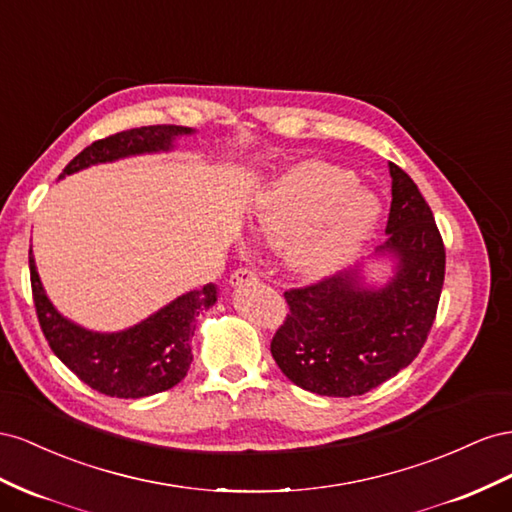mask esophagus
Instances as JSON below:
<instances>
[{
  "label": "esophagus",
  "instance_id": "obj_1",
  "mask_svg": "<svg viewBox=\"0 0 512 512\" xmlns=\"http://www.w3.org/2000/svg\"><path fill=\"white\" fill-rule=\"evenodd\" d=\"M251 281H257V274L253 270H248V268H238L236 272L229 276V285L231 287H240V285L251 283Z\"/></svg>",
  "mask_w": 512,
  "mask_h": 512
}]
</instances>
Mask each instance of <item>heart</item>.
I'll use <instances>...</instances> for the list:
<instances>
[{
	"instance_id": "1",
	"label": "heart",
	"mask_w": 512,
	"mask_h": 512,
	"mask_svg": "<svg viewBox=\"0 0 512 512\" xmlns=\"http://www.w3.org/2000/svg\"><path fill=\"white\" fill-rule=\"evenodd\" d=\"M358 178L343 167L302 163L261 197V233L289 242L287 261L302 276H321L343 266L371 238L377 201L356 191Z\"/></svg>"
}]
</instances>
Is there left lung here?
Wrapping results in <instances>:
<instances>
[{
	"label": "left lung",
	"mask_w": 512,
	"mask_h": 512,
	"mask_svg": "<svg viewBox=\"0 0 512 512\" xmlns=\"http://www.w3.org/2000/svg\"><path fill=\"white\" fill-rule=\"evenodd\" d=\"M392 203L388 240L377 257L392 261L384 283L362 270L285 291L289 315L270 352L296 386L321 397H358L418 356L444 285L446 251L433 212L401 167L388 163Z\"/></svg>",
	"instance_id": "left-lung-1"
}]
</instances>
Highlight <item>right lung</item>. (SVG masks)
I'll return each instance as SVG.
<instances>
[{"mask_svg":"<svg viewBox=\"0 0 512 512\" xmlns=\"http://www.w3.org/2000/svg\"><path fill=\"white\" fill-rule=\"evenodd\" d=\"M186 126H141L107 139L94 141L77 154L62 171L60 180L92 165L113 160L169 152L175 139L193 135ZM29 274L40 328L53 354L90 388L118 399H141L180 384L191 369V339L195 319L218 300V289L210 283L203 289L186 291L139 324L120 332L87 330L64 317L49 300L38 276L36 259L29 248Z\"/></svg>","mask_w":512,"mask_h":512,"instance_id":"right-lung-1","label":"right lung"}]
</instances>
